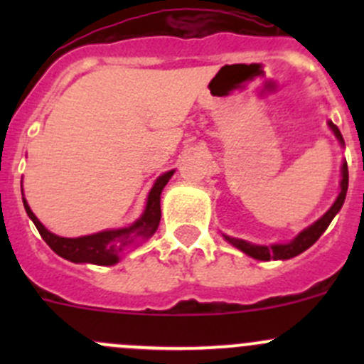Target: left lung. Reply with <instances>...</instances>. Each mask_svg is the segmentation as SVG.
Masks as SVG:
<instances>
[{
  "label": "left lung",
  "instance_id": "obj_1",
  "mask_svg": "<svg viewBox=\"0 0 364 364\" xmlns=\"http://www.w3.org/2000/svg\"><path fill=\"white\" fill-rule=\"evenodd\" d=\"M329 127H331V130L335 132L336 139L343 144V137H341L338 127H336L335 123H331L329 121ZM341 192L338 196V199L335 200V204L331 205V209H329L328 213H326L324 216H322L321 220H317V222L314 223V225H310L308 229H304L303 232L297 234L296 240L291 241L289 245H273V247H259V245H250L247 243V241L243 240H234V237H229L225 236V240L229 241L230 245H234L236 248H240L241 252H245L247 255L253 257V259H259V260H278V259H292V257L299 255V253H303L306 248H310L311 245L315 243V241L318 240V237L322 236V232H324L326 229L329 227V223H331V220L335 218L336 213L340 211L341 205H343V200H345V196H347V188H348V168H347V161H345L343 165H341Z\"/></svg>",
  "mask_w": 364,
  "mask_h": 364
}]
</instances>
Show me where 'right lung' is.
Listing matches in <instances>:
<instances>
[{
  "mask_svg": "<svg viewBox=\"0 0 364 364\" xmlns=\"http://www.w3.org/2000/svg\"><path fill=\"white\" fill-rule=\"evenodd\" d=\"M174 171L165 172L156 179L155 186L151 188L148 197V204H146V211L134 225L124 227V229L117 230H105V232L91 234V236L82 237H60L56 234L49 232L42 223L38 222L33 211L29 209L28 203L24 200L26 213L29 218L33 220L35 227L38 229L42 240L53 248L63 259L72 260V262H90L98 264V266H112L119 260V253L127 247L134 245L135 241L141 237H149L155 234L159 229V223L161 218L160 211V193Z\"/></svg>",
  "mask_w": 364,
  "mask_h": 364,
  "instance_id": "1",
  "label": "right lung"
}]
</instances>
